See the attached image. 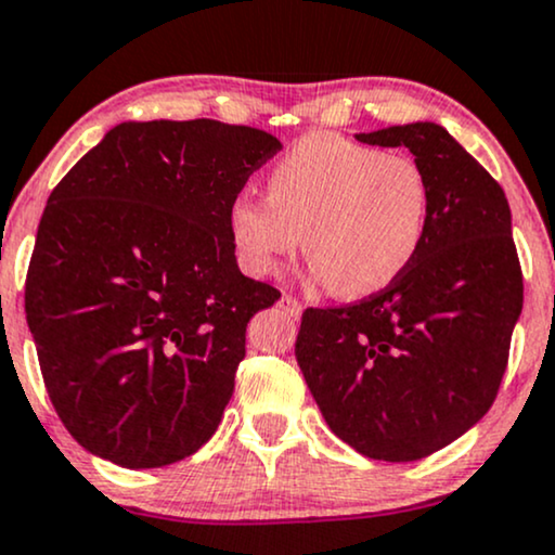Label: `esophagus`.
<instances>
[{
  "instance_id": "1",
  "label": "esophagus",
  "mask_w": 555,
  "mask_h": 555,
  "mask_svg": "<svg viewBox=\"0 0 555 555\" xmlns=\"http://www.w3.org/2000/svg\"><path fill=\"white\" fill-rule=\"evenodd\" d=\"M279 307H282L286 315H292V318L302 315V305H299L297 299L289 297V295H282V299H279Z\"/></svg>"
}]
</instances>
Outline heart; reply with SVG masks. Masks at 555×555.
I'll return each instance as SVG.
<instances>
[{
    "label": "heart",
    "mask_w": 555,
    "mask_h": 555,
    "mask_svg": "<svg viewBox=\"0 0 555 555\" xmlns=\"http://www.w3.org/2000/svg\"><path fill=\"white\" fill-rule=\"evenodd\" d=\"M266 196L237 193L227 209L243 269L273 276L305 235L312 276L344 297L398 282L429 219V180L416 159L331 131L299 139L266 176Z\"/></svg>",
    "instance_id": "heart-1"
}]
</instances>
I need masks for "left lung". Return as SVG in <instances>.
<instances>
[{
	"label": "left lung",
	"instance_id": "8db88e82",
	"mask_svg": "<svg viewBox=\"0 0 555 555\" xmlns=\"http://www.w3.org/2000/svg\"><path fill=\"white\" fill-rule=\"evenodd\" d=\"M409 146L429 180L409 271L359 305L305 310L297 364L325 424L359 455L411 463L491 409L522 312V269L502 185L439 124L353 133Z\"/></svg>",
	"mask_w": 555,
	"mask_h": 555
}]
</instances>
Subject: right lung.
<instances>
[{
	"label": "right lung",
	"mask_w": 555,
	"mask_h": 555,
	"mask_svg": "<svg viewBox=\"0 0 555 555\" xmlns=\"http://www.w3.org/2000/svg\"><path fill=\"white\" fill-rule=\"evenodd\" d=\"M279 150L211 118L126 121L51 191L25 315L53 409L87 452L163 468L217 431L245 328L282 297L240 271L227 209Z\"/></svg>",
	"instance_id": "1"
}]
</instances>
